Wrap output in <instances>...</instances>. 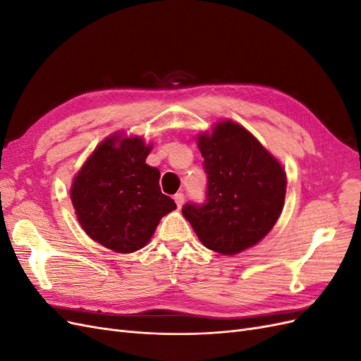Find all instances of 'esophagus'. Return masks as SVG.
Returning <instances> with one entry per match:
<instances>
[{
    "instance_id": "1",
    "label": "esophagus",
    "mask_w": 361,
    "mask_h": 361,
    "mask_svg": "<svg viewBox=\"0 0 361 361\" xmlns=\"http://www.w3.org/2000/svg\"><path fill=\"white\" fill-rule=\"evenodd\" d=\"M174 202H176V204H178V207L180 209V207L183 206V202H185V197H183V194L182 192H176L174 194Z\"/></svg>"
}]
</instances>
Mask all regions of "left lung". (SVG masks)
Returning <instances> with one entry per match:
<instances>
[{
    "label": "left lung",
    "mask_w": 361,
    "mask_h": 361,
    "mask_svg": "<svg viewBox=\"0 0 361 361\" xmlns=\"http://www.w3.org/2000/svg\"><path fill=\"white\" fill-rule=\"evenodd\" d=\"M207 173V199L182 214L200 243L233 256L255 247L274 227L285 206L286 171L260 141L231 118L197 135Z\"/></svg>",
    "instance_id": "obj_1"
}]
</instances>
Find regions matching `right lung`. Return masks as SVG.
<instances>
[{
    "label": "right lung",
    "instance_id": "1",
    "mask_svg": "<svg viewBox=\"0 0 361 361\" xmlns=\"http://www.w3.org/2000/svg\"><path fill=\"white\" fill-rule=\"evenodd\" d=\"M145 138L108 135L75 174L71 200L82 231L117 253L149 244L161 218L176 209L159 188V170L146 164Z\"/></svg>",
    "mask_w": 361,
    "mask_h": 361
}]
</instances>
